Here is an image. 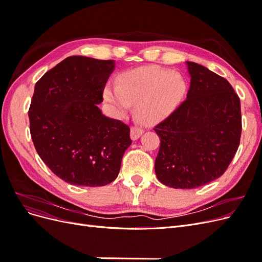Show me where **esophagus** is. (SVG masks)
<instances>
[{
  "mask_svg": "<svg viewBox=\"0 0 262 262\" xmlns=\"http://www.w3.org/2000/svg\"><path fill=\"white\" fill-rule=\"evenodd\" d=\"M142 133H143V129L139 128V126H132V128H131V139L133 141L138 140L142 136Z\"/></svg>",
  "mask_w": 262,
  "mask_h": 262,
  "instance_id": "obj_1",
  "label": "esophagus"
}]
</instances>
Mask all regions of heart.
Listing matches in <instances>:
<instances>
[{"mask_svg": "<svg viewBox=\"0 0 262 262\" xmlns=\"http://www.w3.org/2000/svg\"><path fill=\"white\" fill-rule=\"evenodd\" d=\"M187 94V82L180 73L160 67H145L124 72L117 86L108 85L104 97L117 117H123L136 105V114L145 124H156L180 106Z\"/></svg>", "mask_w": 262, "mask_h": 262, "instance_id": "1", "label": "heart"}]
</instances>
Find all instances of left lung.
I'll list each match as a JSON object with an SVG mask.
<instances>
[{
  "label": "left lung",
  "mask_w": 262,
  "mask_h": 262,
  "mask_svg": "<svg viewBox=\"0 0 262 262\" xmlns=\"http://www.w3.org/2000/svg\"><path fill=\"white\" fill-rule=\"evenodd\" d=\"M186 100L154 130L161 146L155 172L162 184L193 189L223 175L239 146L241 100L224 77L186 62Z\"/></svg>",
  "instance_id": "1"
}]
</instances>
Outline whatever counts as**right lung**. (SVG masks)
Listing matches in <instances>:
<instances>
[{
    "mask_svg": "<svg viewBox=\"0 0 262 262\" xmlns=\"http://www.w3.org/2000/svg\"><path fill=\"white\" fill-rule=\"evenodd\" d=\"M114 70V60L73 55L35 85L28 112L30 136L43 163L68 184H110L132 143L129 126L98 107Z\"/></svg>",
    "mask_w": 262,
    "mask_h": 262,
    "instance_id": "1",
    "label": "right lung"
}]
</instances>
